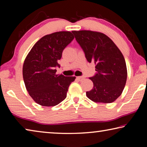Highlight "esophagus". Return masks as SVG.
I'll use <instances>...</instances> for the list:
<instances>
[{"mask_svg":"<svg viewBox=\"0 0 147 147\" xmlns=\"http://www.w3.org/2000/svg\"><path fill=\"white\" fill-rule=\"evenodd\" d=\"M77 79H78L79 81H82L84 79V76H78L77 77Z\"/></svg>","mask_w":147,"mask_h":147,"instance_id":"34e87169","label":"esophagus"}]
</instances>
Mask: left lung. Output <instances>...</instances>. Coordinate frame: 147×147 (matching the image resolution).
<instances>
[{"label": "left lung", "mask_w": 147, "mask_h": 147, "mask_svg": "<svg viewBox=\"0 0 147 147\" xmlns=\"http://www.w3.org/2000/svg\"><path fill=\"white\" fill-rule=\"evenodd\" d=\"M88 62L96 65V73L89 78L93 88L86 92L94 102L111 103L121 93L127 78L123 54L111 39L102 33L91 30L73 31Z\"/></svg>", "instance_id": "8db88e82"}]
</instances>
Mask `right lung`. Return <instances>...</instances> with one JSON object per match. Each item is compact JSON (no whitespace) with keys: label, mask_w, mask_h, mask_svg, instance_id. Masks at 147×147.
<instances>
[{"label":"right lung","mask_w":147,"mask_h":147,"mask_svg":"<svg viewBox=\"0 0 147 147\" xmlns=\"http://www.w3.org/2000/svg\"><path fill=\"white\" fill-rule=\"evenodd\" d=\"M71 32L46 35L34 45L24 61L23 75L26 90L36 103L54 106L67 96L69 87L75 76L56 74L58 60L63 49L73 40Z\"/></svg>","instance_id":"add662e5"}]
</instances>
